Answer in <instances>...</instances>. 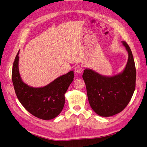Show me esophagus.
<instances>
[{"mask_svg":"<svg viewBox=\"0 0 147 147\" xmlns=\"http://www.w3.org/2000/svg\"><path fill=\"white\" fill-rule=\"evenodd\" d=\"M75 72H77V74H81L83 72L82 67L80 65H76L75 67Z\"/></svg>","mask_w":147,"mask_h":147,"instance_id":"34e87169","label":"esophagus"}]
</instances>
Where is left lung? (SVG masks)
<instances>
[{
  "mask_svg": "<svg viewBox=\"0 0 147 147\" xmlns=\"http://www.w3.org/2000/svg\"><path fill=\"white\" fill-rule=\"evenodd\" d=\"M122 42L128 53L122 72L108 77L86 69L83 74L90 107L102 117H110L122 111L135 90L136 70L133 53L126 42Z\"/></svg>",
  "mask_w": 147,
  "mask_h": 147,
  "instance_id": "8db88e82",
  "label": "left lung"
}]
</instances>
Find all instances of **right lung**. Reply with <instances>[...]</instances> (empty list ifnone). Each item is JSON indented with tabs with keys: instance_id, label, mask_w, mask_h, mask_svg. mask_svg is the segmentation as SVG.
<instances>
[{
	"instance_id": "obj_1",
	"label": "right lung",
	"mask_w": 147,
	"mask_h": 147,
	"mask_svg": "<svg viewBox=\"0 0 147 147\" xmlns=\"http://www.w3.org/2000/svg\"><path fill=\"white\" fill-rule=\"evenodd\" d=\"M18 52L13 65L12 81L15 92L20 103L28 112L42 120H51L61 112L64 94L73 82L74 71L60 76L41 88H33L23 82L19 71Z\"/></svg>"
}]
</instances>
